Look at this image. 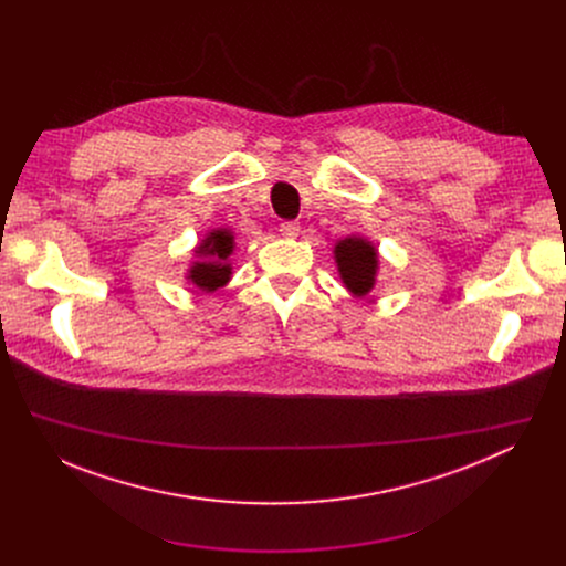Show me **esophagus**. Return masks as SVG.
I'll return each mask as SVG.
<instances>
[{"mask_svg": "<svg viewBox=\"0 0 566 566\" xmlns=\"http://www.w3.org/2000/svg\"><path fill=\"white\" fill-rule=\"evenodd\" d=\"M280 234H282L284 239H295V237L300 234V223H295V221H284V223H280Z\"/></svg>", "mask_w": 566, "mask_h": 566, "instance_id": "esophagus-1", "label": "esophagus"}]
</instances>
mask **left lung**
<instances>
[{
    "label": "left lung",
    "mask_w": 566,
    "mask_h": 566,
    "mask_svg": "<svg viewBox=\"0 0 566 566\" xmlns=\"http://www.w3.org/2000/svg\"><path fill=\"white\" fill-rule=\"evenodd\" d=\"M334 262L343 286L354 297H365L374 291L380 271V253L365 234H347L334 244Z\"/></svg>",
    "instance_id": "8db88e82"
}]
</instances>
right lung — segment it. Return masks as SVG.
<instances>
[{"label": "right lung", "mask_w": 566, "mask_h": 566, "mask_svg": "<svg viewBox=\"0 0 566 566\" xmlns=\"http://www.w3.org/2000/svg\"><path fill=\"white\" fill-rule=\"evenodd\" d=\"M234 232L228 226L210 228L192 249V260L184 273L188 284L203 293L223 289L232 277L230 255L234 253Z\"/></svg>", "instance_id": "obj_1"}]
</instances>
